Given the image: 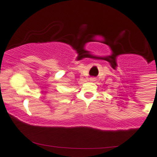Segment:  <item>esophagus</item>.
<instances>
[{"mask_svg":"<svg viewBox=\"0 0 157 157\" xmlns=\"http://www.w3.org/2000/svg\"><path fill=\"white\" fill-rule=\"evenodd\" d=\"M90 81H95V80H96V79L94 78V77H90Z\"/></svg>","mask_w":157,"mask_h":157,"instance_id":"obj_1","label":"esophagus"}]
</instances>
